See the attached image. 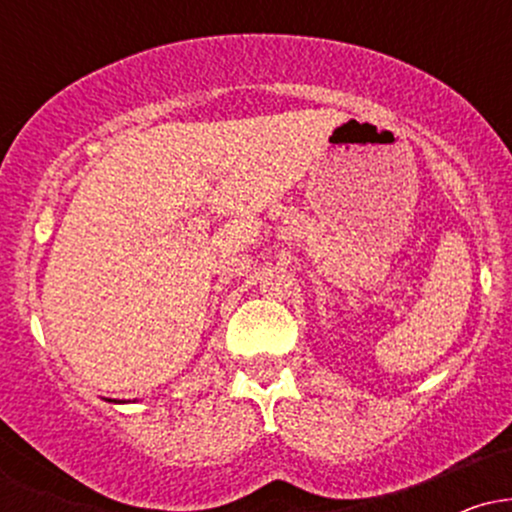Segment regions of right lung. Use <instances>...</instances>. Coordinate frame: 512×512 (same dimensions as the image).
Returning a JSON list of instances; mask_svg holds the SVG:
<instances>
[{"label":"right lung","instance_id":"add662e5","mask_svg":"<svg viewBox=\"0 0 512 512\" xmlns=\"http://www.w3.org/2000/svg\"><path fill=\"white\" fill-rule=\"evenodd\" d=\"M108 402H110V399H108Z\"/></svg>","mask_w":512,"mask_h":512}]
</instances>
